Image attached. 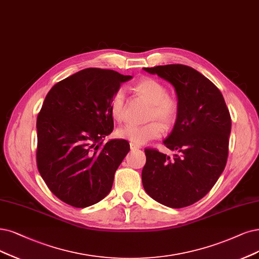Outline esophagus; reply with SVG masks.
<instances>
[{
	"label": "esophagus",
	"mask_w": 259,
	"mask_h": 259,
	"mask_svg": "<svg viewBox=\"0 0 259 259\" xmlns=\"http://www.w3.org/2000/svg\"><path fill=\"white\" fill-rule=\"evenodd\" d=\"M141 147L139 146V145H137V144H135V143H130V149L133 151V150H138V149H140Z\"/></svg>",
	"instance_id": "1"
}]
</instances>
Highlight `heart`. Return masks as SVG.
<instances>
[{
    "label": "heart",
    "instance_id": "obj_1",
    "mask_svg": "<svg viewBox=\"0 0 259 259\" xmlns=\"http://www.w3.org/2000/svg\"><path fill=\"white\" fill-rule=\"evenodd\" d=\"M135 92L150 102L147 115L149 122L145 124L126 123L116 130L119 139L130 141L135 144H144L148 141L159 139L164 132V126L170 127L179 114V102L173 95L167 93V89L156 79L143 78L135 85ZM110 112L114 119L121 121L126 116V97L122 90L114 93L110 100Z\"/></svg>",
    "mask_w": 259,
    "mask_h": 259
}]
</instances>
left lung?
<instances>
[{
	"instance_id": "8db88e82",
	"label": "left lung",
	"mask_w": 259,
	"mask_h": 259,
	"mask_svg": "<svg viewBox=\"0 0 259 259\" xmlns=\"http://www.w3.org/2000/svg\"><path fill=\"white\" fill-rule=\"evenodd\" d=\"M175 88L179 114L163 141L180 155L170 159L145 148L142 183L147 194L170 208H183L203 198L222 174L228 157L231 114L222 93L197 70L181 64L144 68Z\"/></svg>"
}]
</instances>
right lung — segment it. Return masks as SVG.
Listing matches in <instances>:
<instances>
[{"label":"right lung","mask_w":259,"mask_h":259,"mask_svg":"<svg viewBox=\"0 0 259 259\" xmlns=\"http://www.w3.org/2000/svg\"><path fill=\"white\" fill-rule=\"evenodd\" d=\"M117 71L86 68L57 82L37 116L38 170L62 202L85 208L100 202L130 150L126 140L103 138L113 131L110 100L122 82Z\"/></svg>","instance_id":"add662e5"}]
</instances>
